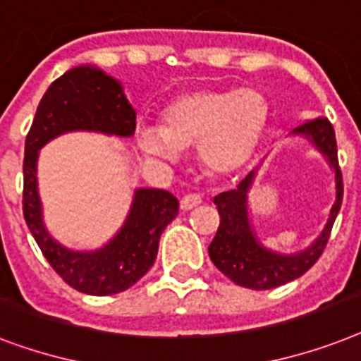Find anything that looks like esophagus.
<instances>
[{
	"mask_svg": "<svg viewBox=\"0 0 361 361\" xmlns=\"http://www.w3.org/2000/svg\"><path fill=\"white\" fill-rule=\"evenodd\" d=\"M201 203V195L197 194H186L183 199H180V209L183 210H192L194 207Z\"/></svg>",
	"mask_w": 361,
	"mask_h": 361,
	"instance_id": "esophagus-1",
	"label": "esophagus"
}]
</instances>
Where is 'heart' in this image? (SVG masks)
Masks as SVG:
<instances>
[{
    "mask_svg": "<svg viewBox=\"0 0 361 361\" xmlns=\"http://www.w3.org/2000/svg\"><path fill=\"white\" fill-rule=\"evenodd\" d=\"M268 126V102L257 89H201L180 94L164 111L162 126L137 132L141 151L173 160L199 147L210 173L227 175L255 154Z\"/></svg>",
    "mask_w": 361,
    "mask_h": 361,
    "instance_id": "heart-1",
    "label": "heart"
}]
</instances>
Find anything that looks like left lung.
Wrapping results in <instances>:
<instances>
[{
    "instance_id": "obj_1",
    "label": "left lung",
    "mask_w": 361,
    "mask_h": 361,
    "mask_svg": "<svg viewBox=\"0 0 361 361\" xmlns=\"http://www.w3.org/2000/svg\"><path fill=\"white\" fill-rule=\"evenodd\" d=\"M293 134H302L328 158L336 171V203L330 210L326 226L307 250L293 255L272 252L262 246L253 233L247 218V192L252 188L255 171L247 173L235 190L221 192L214 197L220 214V226L209 246L210 261L233 283L253 290L274 289L304 276L324 252L331 227L343 203V175L337 160L336 132L326 117L305 121L296 126Z\"/></svg>"
}]
</instances>
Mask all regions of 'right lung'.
Instances as JSON below:
<instances>
[{"instance_id": "right-lung-1", "label": "right lung", "mask_w": 361, "mask_h": 361, "mask_svg": "<svg viewBox=\"0 0 361 361\" xmlns=\"http://www.w3.org/2000/svg\"><path fill=\"white\" fill-rule=\"evenodd\" d=\"M94 130L128 137L135 130V111L123 87L94 66H78L57 78L39 102L24 154V209L40 252L72 289L93 296L123 293L154 264L160 235L178 214V201L166 190H135L125 226L97 252H72L50 236L42 224L37 158L39 149L59 134Z\"/></svg>"}]
</instances>
